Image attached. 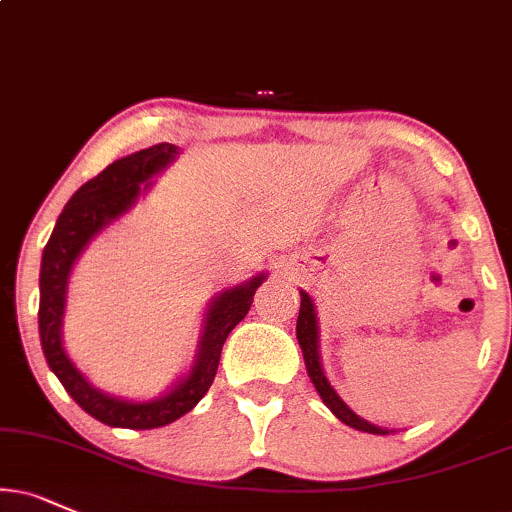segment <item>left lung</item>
<instances>
[{
  "instance_id": "1",
  "label": "left lung",
  "mask_w": 512,
  "mask_h": 512,
  "mask_svg": "<svg viewBox=\"0 0 512 512\" xmlns=\"http://www.w3.org/2000/svg\"><path fill=\"white\" fill-rule=\"evenodd\" d=\"M296 339H299L301 351H304L308 377H311V382L315 384V389H318L320 399H323L325 406L330 408L339 420L353 427V430L370 432V434H387V430H380V427L370 425V422L358 418V415L353 413L342 399H339V394L332 389V384L327 382L323 365H320V356H318V323H315V308H313L311 296L306 292H301V311H299V320H296Z\"/></svg>"
}]
</instances>
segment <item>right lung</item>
Returning a JSON list of instances; mask_svg holds the SVG:
<instances>
[{"label":"right lung","mask_w":512,"mask_h":512,"mask_svg":"<svg viewBox=\"0 0 512 512\" xmlns=\"http://www.w3.org/2000/svg\"><path fill=\"white\" fill-rule=\"evenodd\" d=\"M175 154H178L175 144L161 142L106 166L97 178L87 180L73 194L71 201L61 211L59 220H56L52 237H49L42 251L40 313L37 315H40L44 358H47L54 375L59 377L63 389L71 394V399L85 413H90L92 418H97L109 427L154 430V427L170 425V422L182 418V415L197 406L204 399L213 380H216L220 351H223L227 334L235 330L239 320H244V315L249 313L256 289L263 282V277H266L258 275L254 280L246 282V285L227 289V292L216 296V301H213L206 313L204 334H201L199 353L192 372L187 375V380H182L163 399L151 403L113 399V396H106L102 391L94 389L71 363V358L66 356V349L61 344V318L63 304H66L68 275H71L75 258L80 256L85 244L104 225H109L113 218H118L135 204L142 182H147L151 175L166 168L175 159Z\"/></svg>","instance_id":"add662e5"}]
</instances>
